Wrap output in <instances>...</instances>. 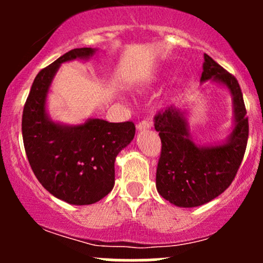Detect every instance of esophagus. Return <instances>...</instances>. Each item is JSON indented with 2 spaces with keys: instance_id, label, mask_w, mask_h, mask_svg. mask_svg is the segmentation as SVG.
Instances as JSON below:
<instances>
[{
  "instance_id": "obj_1",
  "label": "esophagus",
  "mask_w": 263,
  "mask_h": 263,
  "mask_svg": "<svg viewBox=\"0 0 263 263\" xmlns=\"http://www.w3.org/2000/svg\"><path fill=\"white\" fill-rule=\"evenodd\" d=\"M151 126L152 125L148 121H141L137 125V131H146V129L151 128Z\"/></svg>"
}]
</instances>
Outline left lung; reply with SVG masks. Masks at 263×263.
I'll return each instance as SVG.
<instances>
[{
  "instance_id": "obj_1",
  "label": "left lung",
  "mask_w": 263,
  "mask_h": 263,
  "mask_svg": "<svg viewBox=\"0 0 263 263\" xmlns=\"http://www.w3.org/2000/svg\"><path fill=\"white\" fill-rule=\"evenodd\" d=\"M218 83L232 99V131L221 143L198 144L189 129L184 107L171 106L155 117L162 152L156 174L157 192L180 208L209 203L224 193L236 176L249 138V120L236 78L204 54L200 83Z\"/></svg>"
}]
</instances>
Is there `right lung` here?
I'll list each match as a JSON object with an SVG mask.
<instances>
[{
    "label": "right lung",
    "instance_id": "1",
    "mask_svg": "<svg viewBox=\"0 0 263 263\" xmlns=\"http://www.w3.org/2000/svg\"><path fill=\"white\" fill-rule=\"evenodd\" d=\"M96 48H77L39 71L22 116L27 158L39 183L50 194L73 205L101 200L115 185V159L135 137L134 122L87 119L80 125L53 121L47 98L63 63L87 60Z\"/></svg>",
    "mask_w": 263,
    "mask_h": 263
}]
</instances>
